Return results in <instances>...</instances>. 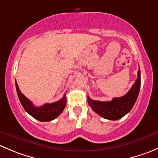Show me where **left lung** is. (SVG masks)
Here are the masks:
<instances>
[{
  "instance_id": "obj_1",
  "label": "left lung",
  "mask_w": 158,
  "mask_h": 158,
  "mask_svg": "<svg viewBox=\"0 0 158 158\" xmlns=\"http://www.w3.org/2000/svg\"><path fill=\"white\" fill-rule=\"evenodd\" d=\"M140 88V70L137 79L127 93L121 97H115L111 101L102 102L88 97V103L93 110L102 117L110 120H117L129 113L134 106Z\"/></svg>"
}]
</instances>
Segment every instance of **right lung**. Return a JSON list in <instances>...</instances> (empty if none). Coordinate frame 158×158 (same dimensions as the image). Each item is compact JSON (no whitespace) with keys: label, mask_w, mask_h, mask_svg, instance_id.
Returning a JSON list of instances; mask_svg holds the SVG:
<instances>
[{"label":"right lung","mask_w":158,"mask_h":158,"mask_svg":"<svg viewBox=\"0 0 158 158\" xmlns=\"http://www.w3.org/2000/svg\"><path fill=\"white\" fill-rule=\"evenodd\" d=\"M15 85H16L17 93H18L19 100L25 111L39 121H51L56 119L59 115H60L65 109V105H66L65 95H64L63 97L57 102H52V103H45L42 106L37 107L35 106L34 104L21 93L18 88L16 80H15Z\"/></svg>","instance_id":"obj_1"}]
</instances>
